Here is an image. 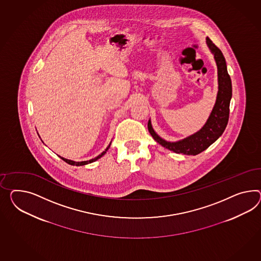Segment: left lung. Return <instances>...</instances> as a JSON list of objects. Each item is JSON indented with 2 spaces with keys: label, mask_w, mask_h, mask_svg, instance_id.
<instances>
[{
  "label": "left lung",
  "mask_w": 261,
  "mask_h": 261,
  "mask_svg": "<svg viewBox=\"0 0 261 261\" xmlns=\"http://www.w3.org/2000/svg\"><path fill=\"white\" fill-rule=\"evenodd\" d=\"M206 43L210 51L214 55L215 60L218 66V81L219 92L213 111L210 114L207 122L200 132L187 137L184 140L170 143L158 136L151 127L150 120L147 122V128L154 140L161 146L176 153L197 155L210 147L227 126L230 112V100L232 97V82L228 74L226 61L221 50L215 45L212 40L206 38Z\"/></svg>",
  "instance_id": "8db88e82"
}]
</instances>
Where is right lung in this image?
<instances>
[{
    "label": "right lung",
    "mask_w": 261,
    "mask_h": 261,
    "mask_svg": "<svg viewBox=\"0 0 261 261\" xmlns=\"http://www.w3.org/2000/svg\"><path fill=\"white\" fill-rule=\"evenodd\" d=\"M110 146H111V144L109 145V147L105 149V151H103L102 153L100 154V155H98L97 157H95V158H94V159H92V160L90 161H84V162H74V161H71V160H68V159H64V158H62V157H60L62 160L64 161V162H66L67 164H69V165H72V166H84V165H87V164H90V163H93V162H94V161L97 160V159H99V158H101L104 154L106 153V151L108 150V148L110 147Z\"/></svg>",
    "instance_id": "right-lung-1"
}]
</instances>
